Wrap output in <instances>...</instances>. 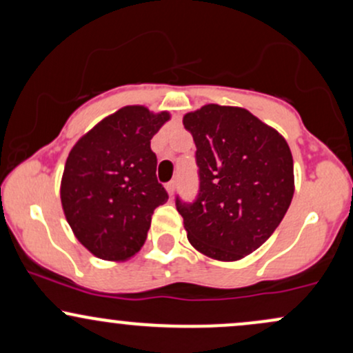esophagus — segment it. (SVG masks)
<instances>
[{"mask_svg": "<svg viewBox=\"0 0 353 353\" xmlns=\"http://www.w3.org/2000/svg\"><path fill=\"white\" fill-rule=\"evenodd\" d=\"M165 189H168L169 196H174V190H176V181H169L168 184H165Z\"/></svg>", "mask_w": 353, "mask_h": 353, "instance_id": "34e87169", "label": "esophagus"}]
</instances>
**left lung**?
Instances as JSON below:
<instances>
[{
    "mask_svg": "<svg viewBox=\"0 0 353 353\" xmlns=\"http://www.w3.org/2000/svg\"><path fill=\"white\" fill-rule=\"evenodd\" d=\"M196 143L199 190L176 197L189 242L232 262L259 249L279 228L294 196L289 144L247 109L208 104L184 116Z\"/></svg>",
    "mask_w": 353,
    "mask_h": 353,
    "instance_id": "8db88e82",
    "label": "left lung"
}]
</instances>
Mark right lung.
<instances>
[{
	"instance_id": "right-lung-1",
	"label": "right lung",
	"mask_w": 353,
	"mask_h": 353,
	"mask_svg": "<svg viewBox=\"0 0 353 353\" xmlns=\"http://www.w3.org/2000/svg\"><path fill=\"white\" fill-rule=\"evenodd\" d=\"M168 119V112L125 106L71 149L61 202L74 236L96 257H132L145 242L154 209L169 199L151 149L152 136Z\"/></svg>"
}]
</instances>
